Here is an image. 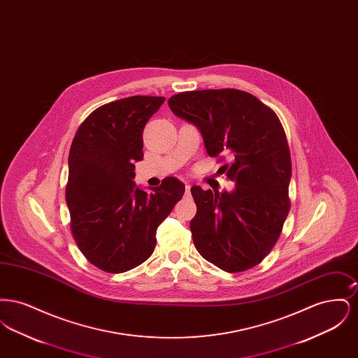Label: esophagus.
<instances>
[{"label": "esophagus", "mask_w": 358, "mask_h": 358, "mask_svg": "<svg viewBox=\"0 0 358 358\" xmlns=\"http://www.w3.org/2000/svg\"><path fill=\"white\" fill-rule=\"evenodd\" d=\"M185 192H187V194H189V193H190V185H189V184H187V185H185Z\"/></svg>", "instance_id": "1"}]
</instances>
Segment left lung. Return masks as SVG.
I'll return each instance as SVG.
<instances>
[{
    "instance_id": "left-lung-1",
    "label": "left lung",
    "mask_w": 358,
    "mask_h": 358,
    "mask_svg": "<svg viewBox=\"0 0 358 358\" xmlns=\"http://www.w3.org/2000/svg\"><path fill=\"white\" fill-rule=\"evenodd\" d=\"M173 114L197 127L232 192L190 187L197 213L190 231L200 255L227 273L245 271L270 254L289 215L291 158L283 126L254 95L201 90L173 95Z\"/></svg>"
}]
</instances>
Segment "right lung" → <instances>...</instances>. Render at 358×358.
<instances>
[{
  "instance_id": "obj_1",
  "label": "right lung",
  "mask_w": 358,
  "mask_h": 358,
  "mask_svg": "<svg viewBox=\"0 0 358 358\" xmlns=\"http://www.w3.org/2000/svg\"><path fill=\"white\" fill-rule=\"evenodd\" d=\"M164 102L136 95L103 104L73 136L66 189L71 231L87 260L106 273L129 271L152 255L158 225L184 196L176 177L150 193L134 182L145 124Z\"/></svg>"
}]
</instances>
